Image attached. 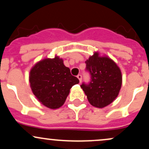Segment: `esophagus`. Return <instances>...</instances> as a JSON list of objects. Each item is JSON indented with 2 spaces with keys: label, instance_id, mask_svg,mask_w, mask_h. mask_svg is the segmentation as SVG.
Returning a JSON list of instances; mask_svg holds the SVG:
<instances>
[{
  "label": "esophagus",
  "instance_id": "34e87169",
  "mask_svg": "<svg viewBox=\"0 0 149 149\" xmlns=\"http://www.w3.org/2000/svg\"><path fill=\"white\" fill-rule=\"evenodd\" d=\"M77 78H78V80H79V81H80V83H81L82 82V76L81 75H78V76H77Z\"/></svg>",
  "mask_w": 149,
  "mask_h": 149
}]
</instances>
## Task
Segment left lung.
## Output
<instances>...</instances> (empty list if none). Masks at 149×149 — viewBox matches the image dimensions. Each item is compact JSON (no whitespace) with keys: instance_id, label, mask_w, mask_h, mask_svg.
Instances as JSON below:
<instances>
[{"instance_id":"1","label":"left lung","mask_w":149,"mask_h":149,"mask_svg":"<svg viewBox=\"0 0 149 149\" xmlns=\"http://www.w3.org/2000/svg\"><path fill=\"white\" fill-rule=\"evenodd\" d=\"M90 82L80 85L90 104L104 108L112 103L118 95L122 85V74L119 67L110 58L100 57L95 52L85 61Z\"/></svg>"}]
</instances>
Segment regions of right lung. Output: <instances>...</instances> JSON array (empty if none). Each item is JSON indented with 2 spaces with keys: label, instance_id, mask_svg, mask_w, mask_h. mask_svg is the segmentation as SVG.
<instances>
[{
  "label": "right lung",
  "instance_id": "obj_1",
  "mask_svg": "<svg viewBox=\"0 0 149 149\" xmlns=\"http://www.w3.org/2000/svg\"><path fill=\"white\" fill-rule=\"evenodd\" d=\"M62 59L55 57L40 61L30 71L29 82L38 100L47 108L56 109L64 104L70 89L79 80L71 74Z\"/></svg>",
  "mask_w": 149,
  "mask_h": 149
}]
</instances>
